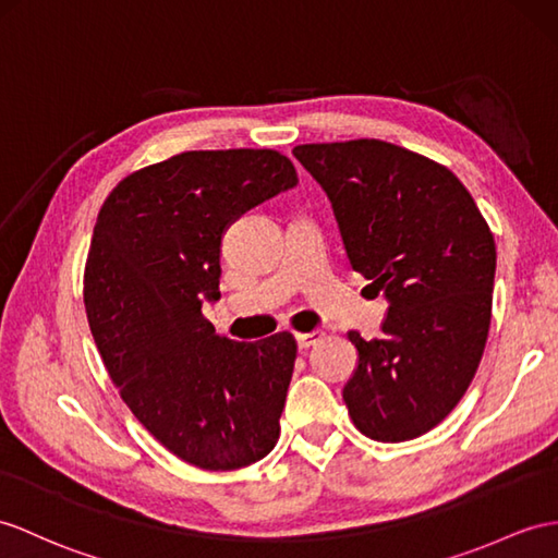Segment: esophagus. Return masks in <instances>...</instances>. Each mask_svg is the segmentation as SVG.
Returning a JSON list of instances; mask_svg holds the SVG:
<instances>
[{
    "label": "esophagus",
    "mask_w": 558,
    "mask_h": 558,
    "mask_svg": "<svg viewBox=\"0 0 558 558\" xmlns=\"http://www.w3.org/2000/svg\"><path fill=\"white\" fill-rule=\"evenodd\" d=\"M324 338V333L322 331H310V333H295V341H298V348H303V350H307V348H312V345H317L319 341Z\"/></svg>",
    "instance_id": "esophagus-1"
}]
</instances>
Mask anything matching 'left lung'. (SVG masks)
<instances>
[{"label":"left lung","mask_w":558,"mask_h":558,"mask_svg":"<svg viewBox=\"0 0 558 558\" xmlns=\"http://www.w3.org/2000/svg\"><path fill=\"white\" fill-rule=\"evenodd\" d=\"M293 156L331 201L352 269L384 291L381 338L357 348L343 388L366 438L424 436L464 398L493 317L490 227L440 162L381 140L301 144Z\"/></svg>","instance_id":"obj_1"}]
</instances>
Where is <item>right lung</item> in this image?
Returning <instances> with one entry per match:
<instances>
[{
  "mask_svg": "<svg viewBox=\"0 0 558 558\" xmlns=\"http://www.w3.org/2000/svg\"><path fill=\"white\" fill-rule=\"evenodd\" d=\"M295 184L293 162L271 148L184 151L128 174L94 225V343L132 414L192 466L234 471L279 440L295 338L239 343L201 307L220 298L225 229Z\"/></svg>",
  "mask_w": 558,
  "mask_h": 558,
  "instance_id": "1",
  "label": "right lung"
}]
</instances>
